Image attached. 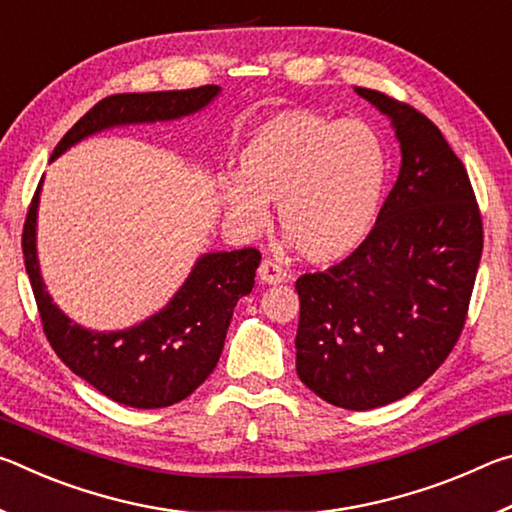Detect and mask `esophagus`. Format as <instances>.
Listing matches in <instances>:
<instances>
[{"label":"esophagus","instance_id":"1","mask_svg":"<svg viewBox=\"0 0 512 512\" xmlns=\"http://www.w3.org/2000/svg\"><path fill=\"white\" fill-rule=\"evenodd\" d=\"M257 275H259V280H262L264 284H282V282H287V271H284L280 264L271 262V259H264V262L259 264Z\"/></svg>","mask_w":512,"mask_h":512}]
</instances>
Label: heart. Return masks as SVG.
<instances>
[{
    "instance_id": "heart-1",
    "label": "heart",
    "mask_w": 512,
    "mask_h": 512,
    "mask_svg": "<svg viewBox=\"0 0 512 512\" xmlns=\"http://www.w3.org/2000/svg\"><path fill=\"white\" fill-rule=\"evenodd\" d=\"M388 171L386 144L366 121L284 110L241 146L239 178L221 176L216 189L228 219L246 235L266 228V203H280V228L298 253L332 264L370 237Z\"/></svg>"
}]
</instances>
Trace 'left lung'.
<instances>
[{"instance_id": "8db88e82", "label": "left lung", "mask_w": 512, "mask_h": 512, "mask_svg": "<svg viewBox=\"0 0 512 512\" xmlns=\"http://www.w3.org/2000/svg\"><path fill=\"white\" fill-rule=\"evenodd\" d=\"M391 121L402 167L370 237L296 282V370L325 402L368 411L422 386L461 336L483 250L463 162L411 106L354 88Z\"/></svg>"}]
</instances>
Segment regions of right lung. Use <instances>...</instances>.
<instances>
[{
    "label": "right lung",
    "mask_w": 512,
    "mask_h": 512,
    "mask_svg": "<svg viewBox=\"0 0 512 512\" xmlns=\"http://www.w3.org/2000/svg\"><path fill=\"white\" fill-rule=\"evenodd\" d=\"M219 97V85L115 94L99 101L69 128L51 153V162L97 133L192 117ZM42 180L24 223L22 253L51 348L74 375L124 406L162 409L185 400L219 363L232 311L239 298L253 291L262 255L255 248L203 253L167 305L142 323L110 332L83 327L56 305L42 280L38 259Z\"/></svg>",
    "instance_id": "obj_1"
}]
</instances>
